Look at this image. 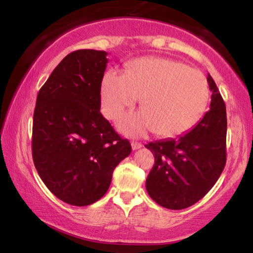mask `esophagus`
I'll return each instance as SVG.
<instances>
[{
    "mask_svg": "<svg viewBox=\"0 0 253 253\" xmlns=\"http://www.w3.org/2000/svg\"><path fill=\"white\" fill-rule=\"evenodd\" d=\"M131 146H132L133 151H136V150H139V148H141L143 145H141V143H138V141H132V143H131Z\"/></svg>",
    "mask_w": 253,
    "mask_h": 253,
    "instance_id": "34e87169",
    "label": "esophagus"
}]
</instances>
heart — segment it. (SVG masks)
<instances>
[{"label": "heart", "instance_id": "obj_1", "mask_svg": "<svg viewBox=\"0 0 253 253\" xmlns=\"http://www.w3.org/2000/svg\"><path fill=\"white\" fill-rule=\"evenodd\" d=\"M140 98L141 112L123 116L120 129L131 136L153 130L176 137L195 127L206 113L209 83L202 72L166 57H140L127 62L124 74L109 70L100 86L101 112L115 120Z\"/></svg>", "mask_w": 253, "mask_h": 253}]
</instances>
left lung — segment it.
Wrapping results in <instances>:
<instances>
[{"mask_svg": "<svg viewBox=\"0 0 253 253\" xmlns=\"http://www.w3.org/2000/svg\"><path fill=\"white\" fill-rule=\"evenodd\" d=\"M212 91L210 110L198 124L178 138L145 145L155 160L146 178L152 199L169 210H183L203 198L226 166V105L215 82L207 75Z\"/></svg>", "mask_w": 253, "mask_h": 253, "instance_id": "left-lung-1", "label": "left lung"}]
</instances>
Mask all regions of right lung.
Listing matches in <instances>:
<instances>
[{
  "instance_id": "obj_1",
  "label": "right lung",
  "mask_w": 253,
  "mask_h": 253,
  "mask_svg": "<svg viewBox=\"0 0 253 253\" xmlns=\"http://www.w3.org/2000/svg\"><path fill=\"white\" fill-rule=\"evenodd\" d=\"M103 50L67 55L38 93L32 157L49 191L62 202L87 206L105 196L113 171L131 145L100 113Z\"/></svg>"
}]
</instances>
